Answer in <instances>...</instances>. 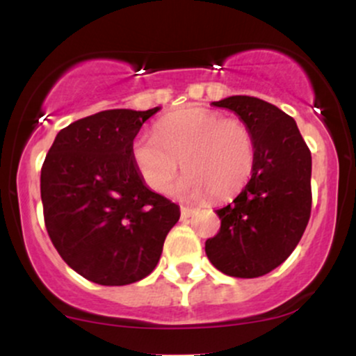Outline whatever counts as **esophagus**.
Instances as JSON below:
<instances>
[{"instance_id":"obj_1","label":"esophagus","mask_w":356,"mask_h":356,"mask_svg":"<svg viewBox=\"0 0 356 356\" xmlns=\"http://www.w3.org/2000/svg\"><path fill=\"white\" fill-rule=\"evenodd\" d=\"M194 212H195L194 207H186V206H182V207H181V214H182V218H184V219L191 218V216L194 214Z\"/></svg>"}]
</instances>
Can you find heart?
<instances>
[{"mask_svg":"<svg viewBox=\"0 0 356 356\" xmlns=\"http://www.w3.org/2000/svg\"><path fill=\"white\" fill-rule=\"evenodd\" d=\"M130 155L147 187L165 192L186 170L174 192L184 199H229L246 187L256 165V138L251 127L216 110L186 107L162 117L154 136H138Z\"/></svg>","mask_w":356,"mask_h":356,"instance_id":"heart-1","label":"heart"}]
</instances>
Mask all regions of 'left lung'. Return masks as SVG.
<instances>
[{
    "mask_svg": "<svg viewBox=\"0 0 356 356\" xmlns=\"http://www.w3.org/2000/svg\"><path fill=\"white\" fill-rule=\"evenodd\" d=\"M251 127L256 165L251 181L222 209L220 229L206 241V254L220 273L259 277L295 251L312 214V152L295 118L248 95L212 102Z\"/></svg>",
    "mask_w": 356,
    "mask_h": 356,
    "instance_id": "left-lung-1",
    "label": "left lung"
}]
</instances>
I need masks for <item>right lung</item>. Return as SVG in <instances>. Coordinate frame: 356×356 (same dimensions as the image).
I'll return each instance as SVG.
<instances>
[{
	"instance_id": "right-lung-1",
	"label": "right lung",
	"mask_w": 356,
	"mask_h": 356,
	"mask_svg": "<svg viewBox=\"0 0 356 356\" xmlns=\"http://www.w3.org/2000/svg\"><path fill=\"white\" fill-rule=\"evenodd\" d=\"M159 107L104 110L61 129L42 167L43 218L61 259L85 280L124 286L149 276L177 204L138 175L130 145Z\"/></svg>"
}]
</instances>
